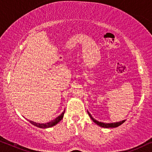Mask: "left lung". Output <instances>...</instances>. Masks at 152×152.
<instances>
[{"mask_svg": "<svg viewBox=\"0 0 152 152\" xmlns=\"http://www.w3.org/2000/svg\"><path fill=\"white\" fill-rule=\"evenodd\" d=\"M88 113L89 115V116H90V117L91 119H92L93 122H94V123H96V124L97 125H99V126H102V127H104V128H115V127H117L119 126H120L121 124H123L125 121H126V120H123V121H121V122H114V123H104V122H99V121H97L96 120H94V118H93L92 115H91V114L90 113L88 112Z\"/></svg>", "mask_w": 152, "mask_h": 152, "instance_id": "left-lung-1", "label": "left lung"}]
</instances>
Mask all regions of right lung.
<instances>
[{"mask_svg": "<svg viewBox=\"0 0 152 152\" xmlns=\"http://www.w3.org/2000/svg\"><path fill=\"white\" fill-rule=\"evenodd\" d=\"M64 111H65V110H64ZM64 111L62 113L61 115H59V116H58V117H56L55 120L50 121V122H48V123H45V124H39V123L32 122V121H31V120H29V122L31 123L32 124L35 125V126H37V127H39V128H42V129L49 128V127L55 126V125L57 124L60 120H62V119L63 118V116H64Z\"/></svg>", "mask_w": 152, "mask_h": 152, "instance_id": "obj_1", "label": "right lung"}]
</instances>
